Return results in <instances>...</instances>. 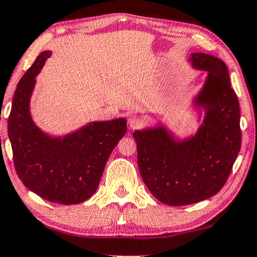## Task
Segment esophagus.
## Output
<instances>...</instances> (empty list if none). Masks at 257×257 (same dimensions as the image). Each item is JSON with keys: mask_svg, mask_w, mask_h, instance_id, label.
<instances>
[{"mask_svg": "<svg viewBox=\"0 0 257 257\" xmlns=\"http://www.w3.org/2000/svg\"><path fill=\"white\" fill-rule=\"evenodd\" d=\"M128 124L132 129H137L143 124V121H142V118H141V117L136 116V115H133V116H130L128 118Z\"/></svg>", "mask_w": 257, "mask_h": 257, "instance_id": "1", "label": "esophagus"}]
</instances>
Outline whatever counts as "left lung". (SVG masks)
Listing matches in <instances>:
<instances>
[{
    "instance_id": "left-lung-1",
    "label": "left lung",
    "mask_w": 257,
    "mask_h": 257,
    "mask_svg": "<svg viewBox=\"0 0 257 257\" xmlns=\"http://www.w3.org/2000/svg\"><path fill=\"white\" fill-rule=\"evenodd\" d=\"M189 61L207 72L193 99L199 116L205 111L197 133L179 140L160 123L133 134L144 184L157 200L170 206L196 204L218 193L241 148L240 107L226 64L201 52L192 53Z\"/></svg>"
}]
</instances>
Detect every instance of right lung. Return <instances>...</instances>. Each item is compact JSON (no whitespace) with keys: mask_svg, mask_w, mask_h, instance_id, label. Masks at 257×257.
<instances>
[{"mask_svg":"<svg viewBox=\"0 0 257 257\" xmlns=\"http://www.w3.org/2000/svg\"><path fill=\"white\" fill-rule=\"evenodd\" d=\"M51 51L37 57L17 85L8 120V135L17 175L43 199L74 205L95 192L111 151L127 132L123 117L89 122L64 136L38 128L30 113L36 77Z\"/></svg>","mask_w":257,"mask_h":257,"instance_id":"right-lung-1","label":"right lung"}]
</instances>
